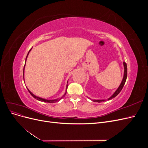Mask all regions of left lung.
<instances>
[{"label":"left lung","instance_id":"left-lung-1","mask_svg":"<svg viewBox=\"0 0 148 148\" xmlns=\"http://www.w3.org/2000/svg\"><path fill=\"white\" fill-rule=\"evenodd\" d=\"M123 66H124V75H123V79L122 81V83H121L119 87L118 88L117 90L115 91V92L113 94L112 96L109 98L108 100H110L112 99H113V98H114L115 96H117L119 95V92L122 91V89L125 83V82H126V79L127 78V64L125 63V62H123ZM92 101L94 102H103L106 100H92Z\"/></svg>","mask_w":148,"mask_h":148}]
</instances>
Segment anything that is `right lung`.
Instances as JSON below:
<instances>
[{
	"label": "right lung",
	"instance_id": "1",
	"mask_svg": "<svg viewBox=\"0 0 148 148\" xmlns=\"http://www.w3.org/2000/svg\"><path fill=\"white\" fill-rule=\"evenodd\" d=\"M32 49V48H31ZM31 49H30V50L29 51V52H28V54H27V56H26V59H27V57H28V54H29V52L31 51ZM25 64H26V62H25ZM25 66H24V68H23V79H24V70H25ZM67 86H68V85H66V89H67ZM27 89L28 90V91H29V92L30 93V95L32 96L34 98H35L36 99H37V100H38V101H42V102H49V103H54V102H58V101H59L62 97H64L65 96V95H66V91H65V94L64 95H63V96L62 97H61L60 98H59V99H53V100H47V99H43V98H41V97H38V96H35L34 95H33V94L31 92L29 89L27 88Z\"/></svg>",
	"mask_w": 148,
	"mask_h": 148
}]
</instances>
